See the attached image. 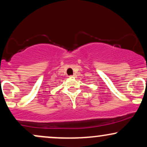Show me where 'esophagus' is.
<instances>
[{
	"instance_id": "34e87169",
	"label": "esophagus",
	"mask_w": 147,
	"mask_h": 147,
	"mask_svg": "<svg viewBox=\"0 0 147 147\" xmlns=\"http://www.w3.org/2000/svg\"><path fill=\"white\" fill-rule=\"evenodd\" d=\"M75 76H76V75H75V74H74V75H73L70 76V77H75Z\"/></svg>"
}]
</instances>
